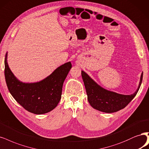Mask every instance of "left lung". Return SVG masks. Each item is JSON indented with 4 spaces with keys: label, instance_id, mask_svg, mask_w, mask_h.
<instances>
[{
    "label": "left lung",
    "instance_id": "obj_1",
    "mask_svg": "<svg viewBox=\"0 0 149 149\" xmlns=\"http://www.w3.org/2000/svg\"><path fill=\"white\" fill-rule=\"evenodd\" d=\"M81 76L88 95V100L91 107L99 111L109 113L124 109L134 99L141 85L143 73L141 74L137 89L131 95L118 94L103 88L84 71H81Z\"/></svg>",
    "mask_w": 149,
    "mask_h": 149
}]
</instances>
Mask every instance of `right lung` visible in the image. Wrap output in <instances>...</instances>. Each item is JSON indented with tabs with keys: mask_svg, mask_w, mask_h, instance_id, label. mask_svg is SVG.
I'll use <instances>...</instances> for the list:
<instances>
[{
	"mask_svg": "<svg viewBox=\"0 0 149 149\" xmlns=\"http://www.w3.org/2000/svg\"><path fill=\"white\" fill-rule=\"evenodd\" d=\"M5 78L10 93L25 110L41 115L54 110L60 100L63 82L72 67L70 61L60 66L47 78L37 83L19 81L10 70L5 57Z\"/></svg>",
	"mask_w": 149,
	"mask_h": 149,
	"instance_id": "right-lung-1",
	"label": "right lung"
}]
</instances>
